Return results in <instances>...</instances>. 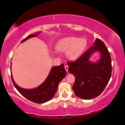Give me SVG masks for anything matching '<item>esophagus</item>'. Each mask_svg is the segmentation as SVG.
Segmentation results:
<instances>
[{
    "label": "esophagus",
    "instance_id": "esophagus-1",
    "mask_svg": "<svg viewBox=\"0 0 125 125\" xmlns=\"http://www.w3.org/2000/svg\"><path fill=\"white\" fill-rule=\"evenodd\" d=\"M64 68H65V69H66L67 72H68V65H66V66H64Z\"/></svg>",
    "mask_w": 125,
    "mask_h": 125
}]
</instances>
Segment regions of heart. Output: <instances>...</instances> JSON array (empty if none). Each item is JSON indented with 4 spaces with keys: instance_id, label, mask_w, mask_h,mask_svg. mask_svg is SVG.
<instances>
[{
    "instance_id": "obj_1",
    "label": "heart",
    "mask_w": 125,
    "mask_h": 125,
    "mask_svg": "<svg viewBox=\"0 0 125 125\" xmlns=\"http://www.w3.org/2000/svg\"><path fill=\"white\" fill-rule=\"evenodd\" d=\"M87 45V41L84 38L68 37L61 39L57 44V49L61 52L67 51L69 59L76 60L81 56Z\"/></svg>"
}]
</instances>
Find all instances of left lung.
I'll use <instances>...</instances> for the list:
<instances>
[{
    "label": "left lung",
    "instance_id": "1",
    "mask_svg": "<svg viewBox=\"0 0 125 125\" xmlns=\"http://www.w3.org/2000/svg\"><path fill=\"white\" fill-rule=\"evenodd\" d=\"M96 52L100 58L96 62L90 60ZM68 72L74 75L72 90L76 96L83 100L98 96L104 90L111 76V59L104 43L96 38L93 46L75 62L67 63Z\"/></svg>",
    "mask_w": 125,
    "mask_h": 125
}]
</instances>
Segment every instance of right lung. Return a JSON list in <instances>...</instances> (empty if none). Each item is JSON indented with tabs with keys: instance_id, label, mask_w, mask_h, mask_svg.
<instances>
[{
	"instance_id": "add662e5",
	"label": "right lung",
	"mask_w": 125,
	"mask_h": 125,
	"mask_svg": "<svg viewBox=\"0 0 125 125\" xmlns=\"http://www.w3.org/2000/svg\"><path fill=\"white\" fill-rule=\"evenodd\" d=\"M41 33V31H38L35 34H30L21 43L26 41L31 38L36 37ZM66 75V71L62 63L58 66L53 67L47 78L39 86L34 88L26 89L21 87L15 82L11 73V80L18 92L28 100L37 104H43L52 100L57 92L59 83L62 81Z\"/></svg>"
}]
</instances>
